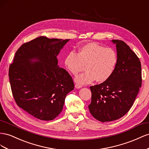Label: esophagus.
<instances>
[{
	"label": "esophagus",
	"mask_w": 149,
	"mask_h": 149,
	"mask_svg": "<svg viewBox=\"0 0 149 149\" xmlns=\"http://www.w3.org/2000/svg\"><path fill=\"white\" fill-rule=\"evenodd\" d=\"M75 87L76 88H80L82 87V86H80V85H79V84H76L75 85Z\"/></svg>",
	"instance_id": "34e87169"
}]
</instances>
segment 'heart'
Returning <instances> with one entry per match:
<instances>
[{
  "label": "heart",
  "instance_id": "obj_1",
  "mask_svg": "<svg viewBox=\"0 0 149 149\" xmlns=\"http://www.w3.org/2000/svg\"><path fill=\"white\" fill-rule=\"evenodd\" d=\"M117 62L116 50L91 42L80 47L77 54H68L65 65L74 75H77L86 65V72L75 78V81L81 86L91 84L95 80L98 82L106 81L113 74Z\"/></svg>",
  "mask_w": 149,
  "mask_h": 149
}]
</instances>
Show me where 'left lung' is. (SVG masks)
I'll list each match as a JSON object with an SVG mask.
<instances>
[{"label":"left lung","mask_w":149,"mask_h":149,"mask_svg":"<svg viewBox=\"0 0 149 149\" xmlns=\"http://www.w3.org/2000/svg\"><path fill=\"white\" fill-rule=\"evenodd\" d=\"M118 62L113 74L106 81L90 87L92 116L102 122L116 120L129 111L142 85L139 58L124 41L112 40Z\"/></svg>","instance_id":"8db88e82"}]
</instances>
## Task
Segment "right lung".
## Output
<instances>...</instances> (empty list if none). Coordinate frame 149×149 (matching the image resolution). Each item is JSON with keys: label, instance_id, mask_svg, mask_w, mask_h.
I'll return each instance as SVG.
<instances>
[{"label": "right lung", "instance_id": "obj_1", "mask_svg": "<svg viewBox=\"0 0 149 149\" xmlns=\"http://www.w3.org/2000/svg\"><path fill=\"white\" fill-rule=\"evenodd\" d=\"M69 40L37 37L20 47L10 65L8 77L15 102L39 120L56 118L74 88L72 77L59 67L57 58Z\"/></svg>", "mask_w": 149, "mask_h": 149}]
</instances>
